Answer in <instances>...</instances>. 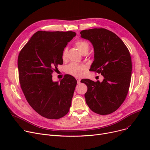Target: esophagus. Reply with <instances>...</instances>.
I'll list each match as a JSON object with an SVG mask.
<instances>
[{"label":"esophagus","instance_id":"obj_1","mask_svg":"<svg viewBox=\"0 0 150 150\" xmlns=\"http://www.w3.org/2000/svg\"><path fill=\"white\" fill-rule=\"evenodd\" d=\"M76 79L77 80V83L78 84H80V81H81V79L80 78H76Z\"/></svg>","mask_w":150,"mask_h":150}]
</instances>
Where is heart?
<instances>
[{
    "mask_svg": "<svg viewBox=\"0 0 150 150\" xmlns=\"http://www.w3.org/2000/svg\"><path fill=\"white\" fill-rule=\"evenodd\" d=\"M75 45L76 47V48L78 49V50L80 51V52L83 54L84 52H88L89 48H90V45L86 41L84 40H79L75 42ZM67 48L66 47V48L64 49V50H62V60H65L66 59L67 57ZM84 67L76 63H70L69 65L66 66V72L69 74H70L74 76H80L82 74L83 70H84Z\"/></svg>",
    "mask_w": 150,
    "mask_h": 150,
    "instance_id": "obj_1",
    "label": "heart"
}]
</instances>
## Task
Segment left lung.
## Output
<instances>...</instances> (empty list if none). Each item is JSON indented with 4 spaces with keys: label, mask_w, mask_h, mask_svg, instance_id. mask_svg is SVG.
<instances>
[{
    "label": "left lung",
    "mask_w": 150,
    "mask_h": 150,
    "mask_svg": "<svg viewBox=\"0 0 150 150\" xmlns=\"http://www.w3.org/2000/svg\"><path fill=\"white\" fill-rule=\"evenodd\" d=\"M80 34L93 47L94 61L90 70L104 77L102 82L81 81L88 87L86 102L98 114H111L122 105L129 91L132 72L129 52L119 36L105 28L84 30Z\"/></svg>",
    "instance_id": "left-lung-1"
}]
</instances>
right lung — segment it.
Listing matches in <instances>:
<instances>
[{
    "mask_svg": "<svg viewBox=\"0 0 150 150\" xmlns=\"http://www.w3.org/2000/svg\"><path fill=\"white\" fill-rule=\"evenodd\" d=\"M74 31H38L21 50L18 59L21 89L29 105L49 119L66 115L72 103L76 80L65 75L53 82L52 74L62 64V50L75 36Z\"/></svg>",
    "mask_w": 150,
    "mask_h": 150,
    "instance_id": "1",
    "label": "right lung"
}]
</instances>
